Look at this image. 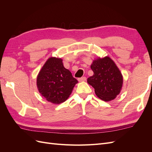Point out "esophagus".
Here are the masks:
<instances>
[{"label":"esophagus","instance_id":"34e87169","mask_svg":"<svg viewBox=\"0 0 152 152\" xmlns=\"http://www.w3.org/2000/svg\"><path fill=\"white\" fill-rule=\"evenodd\" d=\"M78 80H79V82L85 81V80H86V77H81V78H79V79H78Z\"/></svg>","mask_w":152,"mask_h":152}]
</instances>
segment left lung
Here are the masks:
<instances>
[{
	"mask_svg": "<svg viewBox=\"0 0 152 152\" xmlns=\"http://www.w3.org/2000/svg\"><path fill=\"white\" fill-rule=\"evenodd\" d=\"M91 68L93 76L87 83L93 86L96 96L104 102L113 100L119 94L123 84L122 75L112 59L108 56L93 61Z\"/></svg>",
	"mask_w": 152,
	"mask_h": 152,
	"instance_id": "left-lung-1",
	"label": "left lung"
}]
</instances>
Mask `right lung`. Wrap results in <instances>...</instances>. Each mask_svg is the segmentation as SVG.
I'll return each instance as SVG.
<instances>
[{
  "label": "right lung",
  "instance_id": "obj_1",
  "mask_svg": "<svg viewBox=\"0 0 152 152\" xmlns=\"http://www.w3.org/2000/svg\"><path fill=\"white\" fill-rule=\"evenodd\" d=\"M61 58L51 57L45 63L37 78V86L43 97L54 104L68 99L78 81L63 66Z\"/></svg>",
  "mask_w": 152,
  "mask_h": 152
}]
</instances>
